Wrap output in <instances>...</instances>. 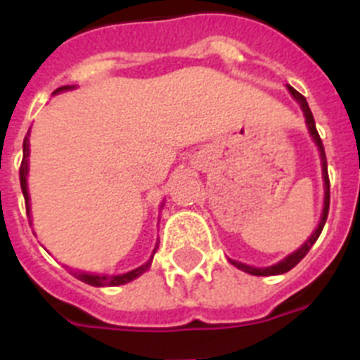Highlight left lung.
Returning a JSON list of instances; mask_svg holds the SVG:
<instances>
[{
	"label": "left lung",
	"mask_w": 360,
	"mask_h": 360,
	"mask_svg": "<svg viewBox=\"0 0 360 360\" xmlns=\"http://www.w3.org/2000/svg\"><path fill=\"white\" fill-rule=\"evenodd\" d=\"M288 91L292 94V97L297 101V104L301 106V110H303L304 113V119H307V126H308V131H310L311 139H314V142L317 144V148H319V155H321V167H323V180H324V207H323V214H321V221L319 225H317V229L314 231V234H311L310 238L307 240V243H303L301 247H299L295 252H292L290 256H287L285 259H281L279 263H276V265L272 266H265V269H256V266H249L245 265V263H238L234 262V259H231V263L234 266H238L240 270H243V272H247V274H252V276H278V274H285V272H288L290 269H294L295 265H297L301 259H303L304 256L308 254V250L311 249V245L316 243L317 238H319L321 231H323L324 224H326V218H328V209H330V178H328V164H326V155H324V148H323V141H321L319 133H317V128H316V120H314V115H311L310 108H308V103L307 98L303 97V95L299 94L297 90H294L292 86H287Z\"/></svg>",
	"instance_id": "1"
}]
</instances>
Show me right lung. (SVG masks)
I'll list each match as a JSON object with an SVG mask.
<instances>
[{
	"label": "right lung",
	"mask_w": 360,
	"mask_h": 360,
	"mask_svg": "<svg viewBox=\"0 0 360 360\" xmlns=\"http://www.w3.org/2000/svg\"><path fill=\"white\" fill-rule=\"evenodd\" d=\"M72 88H75V86H61V88H57L56 94H59V91H65V90H72ZM28 135H30V131L27 133V136H25L23 141V160H21V167H19V184H21V191H23V196H25V205H27V214H30V202H28V186H27V174H28V155H30V149H28ZM158 245L155 247V250H153V254L157 252ZM151 262H153V256L149 257V262L144 263V265H141L139 269L135 270H129V272H126V274H117V276H97V274H86V272H73L72 274L75 276L77 279H81L82 283H86V285H91V287H119V285H126V283L133 281V279H136L141 274H144L146 270L151 266Z\"/></svg>",
	"instance_id": "1"
}]
</instances>
